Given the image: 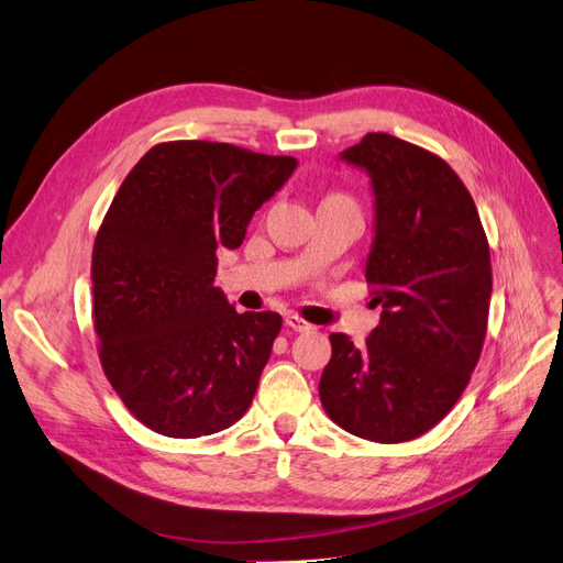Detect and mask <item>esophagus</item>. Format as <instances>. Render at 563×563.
<instances>
[{"label":"esophagus","instance_id":"34e87169","mask_svg":"<svg viewBox=\"0 0 563 563\" xmlns=\"http://www.w3.org/2000/svg\"><path fill=\"white\" fill-rule=\"evenodd\" d=\"M284 321H286V327H288V329H294V331H298V333H302V331H312V323H308V321L300 319V317H296V314H288Z\"/></svg>","mask_w":563,"mask_h":563}]
</instances>
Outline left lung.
I'll return each mask as SVG.
<instances>
[{
	"instance_id": "left-lung-1",
	"label": "left lung",
	"mask_w": 563,
	"mask_h": 563,
	"mask_svg": "<svg viewBox=\"0 0 563 563\" xmlns=\"http://www.w3.org/2000/svg\"><path fill=\"white\" fill-rule=\"evenodd\" d=\"M340 159L371 178L366 279L383 312L364 347L331 335L319 397L338 428L399 444L451 411L479 362L493 288L488 242L467 187L432 152L368 133Z\"/></svg>"
}]
</instances>
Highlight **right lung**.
<instances>
[{"label": "right lung", "mask_w": 563, "mask_h": 563, "mask_svg": "<svg viewBox=\"0 0 563 563\" xmlns=\"http://www.w3.org/2000/svg\"><path fill=\"white\" fill-rule=\"evenodd\" d=\"M296 166L228 143H162L114 195L93 244V323L108 380L150 430L207 437L251 406L282 317L236 312L213 286L216 251L242 246Z\"/></svg>", "instance_id": "right-lung-1"}]
</instances>
